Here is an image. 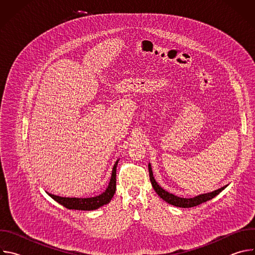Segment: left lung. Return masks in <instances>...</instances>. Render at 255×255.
I'll use <instances>...</instances> for the list:
<instances>
[{
	"instance_id": "obj_1",
	"label": "left lung",
	"mask_w": 255,
	"mask_h": 255,
	"mask_svg": "<svg viewBox=\"0 0 255 255\" xmlns=\"http://www.w3.org/2000/svg\"><path fill=\"white\" fill-rule=\"evenodd\" d=\"M148 169H149V177H150V181L151 185L154 189V191L156 192V194L166 203L175 206V207H179V208H192V207H196L198 205H201L209 200H212L214 197H216L217 195H219L227 186L222 187L221 189H218L212 193H208V194H203V195H199L197 197L194 198H179L177 196H174L173 194H170L168 192H166L165 190H163L157 183L156 180L154 179L153 173H152V169H151V165L150 163L148 164Z\"/></svg>"
}]
</instances>
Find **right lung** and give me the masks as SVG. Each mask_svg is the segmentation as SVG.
Instances as JSON below:
<instances>
[{"label": "right lung", "mask_w": 255, "mask_h": 255, "mask_svg": "<svg viewBox=\"0 0 255 255\" xmlns=\"http://www.w3.org/2000/svg\"><path fill=\"white\" fill-rule=\"evenodd\" d=\"M119 159L115 162L112 170V175L110 183L108 185V188L104 193H102L99 196L92 197V198H64L55 196L52 194L47 193L54 201H56L58 204L62 205L66 209L69 210H82V211H93L97 210L100 207L107 205L110 203L113 196L116 192V169Z\"/></svg>", "instance_id": "obj_1"}]
</instances>
